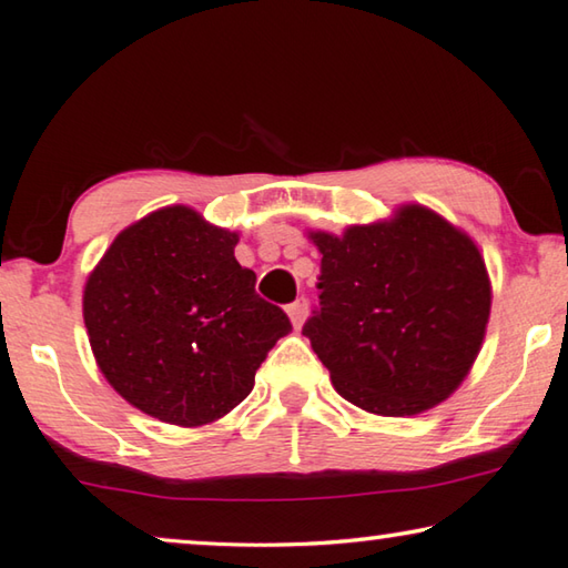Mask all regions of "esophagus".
<instances>
[{
  "instance_id": "34e87169",
  "label": "esophagus",
  "mask_w": 568,
  "mask_h": 568,
  "mask_svg": "<svg viewBox=\"0 0 568 568\" xmlns=\"http://www.w3.org/2000/svg\"><path fill=\"white\" fill-rule=\"evenodd\" d=\"M307 307H311V305H307L305 297H297L295 303H291V305L285 307L287 318H291V323L295 325V328H301V325L305 323V318H307Z\"/></svg>"
}]
</instances>
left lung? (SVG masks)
<instances>
[{"mask_svg":"<svg viewBox=\"0 0 568 568\" xmlns=\"http://www.w3.org/2000/svg\"><path fill=\"white\" fill-rule=\"evenodd\" d=\"M307 237L323 261L321 307L303 335L335 390L376 416H416L446 400L468 376L491 313L474 240L423 205Z\"/></svg>","mask_w":568,"mask_h":568,"instance_id":"8db88e82","label":"left lung"}]
</instances>
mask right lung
I'll return each mask as SVG.
<instances>
[{
    "label": "right lung",
    "mask_w": 568,
    "mask_h": 568,
    "mask_svg": "<svg viewBox=\"0 0 568 568\" xmlns=\"http://www.w3.org/2000/svg\"><path fill=\"white\" fill-rule=\"evenodd\" d=\"M237 233L172 205L124 227L84 285V328L110 386L172 426L223 418L293 331L235 261Z\"/></svg>",
    "instance_id": "add662e5"
}]
</instances>
